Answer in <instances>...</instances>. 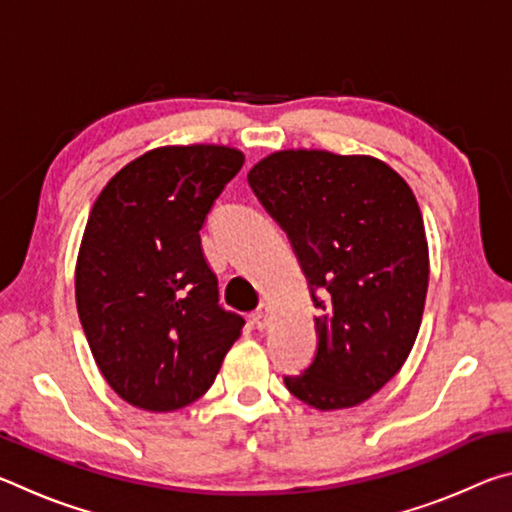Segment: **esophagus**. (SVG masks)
Masks as SVG:
<instances>
[{"label":"esophagus","mask_w":512,"mask_h":512,"mask_svg":"<svg viewBox=\"0 0 512 512\" xmlns=\"http://www.w3.org/2000/svg\"><path fill=\"white\" fill-rule=\"evenodd\" d=\"M268 316H271V309H268L266 302H262L255 311H253V323L257 329H264L268 325Z\"/></svg>","instance_id":"1"}]
</instances>
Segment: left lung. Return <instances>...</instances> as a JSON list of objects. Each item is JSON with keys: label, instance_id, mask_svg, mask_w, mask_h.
<instances>
[{"label": "left lung", "instance_id": "1", "mask_svg": "<svg viewBox=\"0 0 512 512\" xmlns=\"http://www.w3.org/2000/svg\"><path fill=\"white\" fill-rule=\"evenodd\" d=\"M248 183L287 232L318 309L314 359L284 384L320 411L366 402L422 323L429 253L411 187L375 158L327 151L268 155Z\"/></svg>", "mask_w": 512, "mask_h": 512}]
</instances>
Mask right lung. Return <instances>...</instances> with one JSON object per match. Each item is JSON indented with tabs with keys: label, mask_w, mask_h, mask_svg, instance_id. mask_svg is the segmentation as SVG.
Returning <instances> with one entry per match:
<instances>
[{
	"label": "right lung",
	"mask_w": 512,
	"mask_h": 512,
	"mask_svg": "<svg viewBox=\"0 0 512 512\" xmlns=\"http://www.w3.org/2000/svg\"><path fill=\"white\" fill-rule=\"evenodd\" d=\"M244 167L228 146H164L126 164L94 203L76 262V309L121 400L176 411L214 384L246 320L219 305L201 230Z\"/></svg>",
	"instance_id": "add662e5"
}]
</instances>
